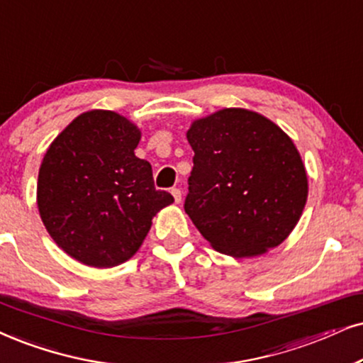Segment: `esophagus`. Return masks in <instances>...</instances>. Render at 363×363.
Masks as SVG:
<instances>
[{"instance_id":"obj_1","label":"esophagus","mask_w":363,"mask_h":363,"mask_svg":"<svg viewBox=\"0 0 363 363\" xmlns=\"http://www.w3.org/2000/svg\"><path fill=\"white\" fill-rule=\"evenodd\" d=\"M171 194L174 196V201H176V203H181V201H182V192H181V189H179V187H172Z\"/></svg>"}]
</instances>
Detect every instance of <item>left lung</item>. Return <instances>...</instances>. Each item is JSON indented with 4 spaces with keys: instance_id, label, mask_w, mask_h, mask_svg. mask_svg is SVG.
I'll return each mask as SVG.
<instances>
[{
    "instance_id": "1",
    "label": "left lung",
    "mask_w": 363,
    "mask_h": 363,
    "mask_svg": "<svg viewBox=\"0 0 363 363\" xmlns=\"http://www.w3.org/2000/svg\"><path fill=\"white\" fill-rule=\"evenodd\" d=\"M194 157L184 209L219 253L263 255L296 226L308 196L300 154L272 121L224 108L187 130Z\"/></svg>"
}]
</instances>
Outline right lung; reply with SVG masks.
<instances>
[{"label":"right lung","mask_w":363,"mask_h":363,"mask_svg":"<svg viewBox=\"0 0 363 363\" xmlns=\"http://www.w3.org/2000/svg\"><path fill=\"white\" fill-rule=\"evenodd\" d=\"M140 132L110 110L82 113L45 154L38 209L53 241L80 263L110 268L132 258L152 218L174 201L134 154Z\"/></svg>","instance_id":"1"}]
</instances>
